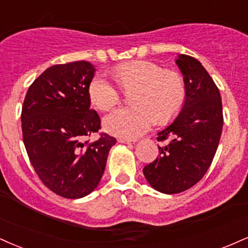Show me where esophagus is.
Returning <instances> with one entry per match:
<instances>
[{
  "instance_id": "esophagus-1",
  "label": "esophagus",
  "mask_w": 248,
  "mask_h": 248,
  "mask_svg": "<svg viewBox=\"0 0 248 248\" xmlns=\"http://www.w3.org/2000/svg\"><path fill=\"white\" fill-rule=\"evenodd\" d=\"M119 143H135L136 140H132V139H124V137H119L118 139Z\"/></svg>"
}]
</instances>
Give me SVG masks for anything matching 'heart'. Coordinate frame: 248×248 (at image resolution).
I'll return each mask as SVG.
<instances>
[{
  "label": "heart",
  "instance_id": "1",
  "mask_svg": "<svg viewBox=\"0 0 248 248\" xmlns=\"http://www.w3.org/2000/svg\"><path fill=\"white\" fill-rule=\"evenodd\" d=\"M115 78L122 89L137 86L133 95L136 106L122 107L104 118V128L112 135L135 139L153 126L154 121L166 122L180 111L186 97L184 79L178 73L163 70L159 64L137 60L119 64ZM92 104L108 111L120 100V91L103 74H98L89 84Z\"/></svg>",
  "mask_w": 248,
  "mask_h": 248
}]
</instances>
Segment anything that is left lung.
<instances>
[{"label": "left lung", "mask_w": 248, "mask_h": 248, "mask_svg": "<svg viewBox=\"0 0 248 248\" xmlns=\"http://www.w3.org/2000/svg\"><path fill=\"white\" fill-rule=\"evenodd\" d=\"M184 76L186 97L177 118L157 134L159 156L143 169L150 186L177 194L199 183L213 162L223 128L222 98L201 62L180 54L175 60Z\"/></svg>", "instance_id": "obj_1"}]
</instances>
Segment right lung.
Returning a JSON list of instances; mask_svg holds the SVG:
<instances>
[{"label":"right lung","instance_id":"right-lung-1","mask_svg":"<svg viewBox=\"0 0 248 248\" xmlns=\"http://www.w3.org/2000/svg\"><path fill=\"white\" fill-rule=\"evenodd\" d=\"M95 68L86 61L49 67L32 83L22 108L23 141L46 187L65 199H80L99 184L114 137L84 142L100 129L90 108L89 84Z\"/></svg>","mask_w":248,"mask_h":248}]
</instances>
